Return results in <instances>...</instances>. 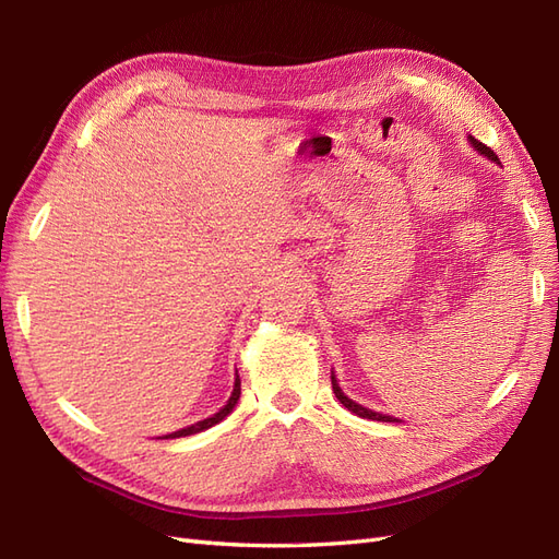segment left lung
I'll return each mask as SVG.
<instances>
[{
  "label": "left lung",
  "instance_id": "1",
  "mask_svg": "<svg viewBox=\"0 0 559 559\" xmlns=\"http://www.w3.org/2000/svg\"><path fill=\"white\" fill-rule=\"evenodd\" d=\"M468 142L473 144V148L478 151V154H483V156H487L489 160H495V163H499V158H497V154L489 146H485L483 142H478L476 138H468ZM331 384H333V394H335V399L341 401L347 411H352L354 415H359V417H366V419H378V421H399L396 417H389V415H382V413H376V411H368V408H364V405H359L357 401H352L349 396H345V392L341 386H337V380H335V376L331 373Z\"/></svg>",
  "mask_w": 559,
  "mask_h": 559
}]
</instances>
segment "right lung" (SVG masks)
Returning <instances> with one entry per match:
<instances>
[{
	"label": "right lung",
	"mask_w": 559,
	"mask_h": 559,
	"mask_svg": "<svg viewBox=\"0 0 559 559\" xmlns=\"http://www.w3.org/2000/svg\"><path fill=\"white\" fill-rule=\"evenodd\" d=\"M238 399H240V378H235L233 394H230L228 403L224 405L222 411H218V413H216V415H212V417H207V419L195 421V425H191V427L179 429V431H175V433H167V436H163V438H181V436H191V433H200V431H205V429H210V427L218 425V421H222L224 417H228V415L233 413V408H235V403H238Z\"/></svg>",
	"instance_id": "obj_1"
}]
</instances>
